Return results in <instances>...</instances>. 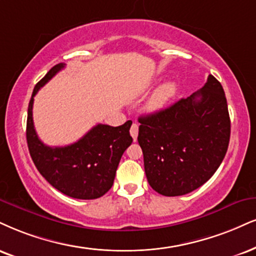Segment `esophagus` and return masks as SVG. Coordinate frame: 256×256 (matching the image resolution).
Here are the masks:
<instances>
[{"instance_id": "esophagus-1", "label": "esophagus", "mask_w": 256, "mask_h": 256, "mask_svg": "<svg viewBox=\"0 0 256 256\" xmlns=\"http://www.w3.org/2000/svg\"><path fill=\"white\" fill-rule=\"evenodd\" d=\"M138 126L136 124V123H133L130 127V135H132V138H133L134 141L138 140Z\"/></svg>"}]
</instances>
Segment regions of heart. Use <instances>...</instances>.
I'll return each instance as SVG.
<instances>
[{
    "label": "heart",
    "instance_id": "obj_1",
    "mask_svg": "<svg viewBox=\"0 0 256 256\" xmlns=\"http://www.w3.org/2000/svg\"><path fill=\"white\" fill-rule=\"evenodd\" d=\"M176 92V84L174 82H167L162 84L148 100L146 108L150 112H158L168 104Z\"/></svg>",
    "mask_w": 256,
    "mask_h": 256
}]
</instances>
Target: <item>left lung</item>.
<instances>
[{"label": "left lung", "mask_w": 256, "mask_h": 256, "mask_svg": "<svg viewBox=\"0 0 256 256\" xmlns=\"http://www.w3.org/2000/svg\"><path fill=\"white\" fill-rule=\"evenodd\" d=\"M138 122L147 180L167 197L186 194L206 182L228 150V104L222 85L211 74L200 91L141 116Z\"/></svg>", "instance_id": "left-lung-1"}]
</instances>
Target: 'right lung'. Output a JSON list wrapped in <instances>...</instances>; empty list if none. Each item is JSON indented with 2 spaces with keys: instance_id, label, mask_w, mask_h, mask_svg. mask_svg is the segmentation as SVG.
Segmentation results:
<instances>
[{
  "instance_id": "1",
  "label": "right lung",
  "mask_w": 256,
  "mask_h": 256,
  "mask_svg": "<svg viewBox=\"0 0 256 256\" xmlns=\"http://www.w3.org/2000/svg\"><path fill=\"white\" fill-rule=\"evenodd\" d=\"M64 68L62 62L53 66L34 88L27 115L28 150L38 171L53 188L77 200H96L112 188L122 154L133 142L129 134L132 121L118 127L100 123L68 146L50 147L41 142L33 123L34 96Z\"/></svg>"
}]
</instances>
